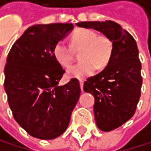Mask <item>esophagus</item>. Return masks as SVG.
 Masks as SVG:
<instances>
[{"mask_svg":"<svg viewBox=\"0 0 151 151\" xmlns=\"http://www.w3.org/2000/svg\"><path fill=\"white\" fill-rule=\"evenodd\" d=\"M79 83H80V88H81V91H83V86H84V81H83V80H80V81H79Z\"/></svg>","mask_w":151,"mask_h":151,"instance_id":"esophagus-1","label":"esophagus"}]
</instances>
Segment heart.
<instances>
[{"label": "heart", "instance_id": "heart-1", "mask_svg": "<svg viewBox=\"0 0 151 151\" xmlns=\"http://www.w3.org/2000/svg\"><path fill=\"white\" fill-rule=\"evenodd\" d=\"M73 48L78 50L80 63L67 70V76L82 79L91 76L98 68H104L109 63L113 53V43L106 35H98L96 32L88 29H77L71 36V47L63 41L56 43L53 56L63 67H68L72 63Z\"/></svg>", "mask_w": 151, "mask_h": 151}]
</instances>
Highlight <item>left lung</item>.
<instances>
[{
  "instance_id": "left-lung-1",
  "label": "left lung",
  "mask_w": 151,
  "mask_h": 151,
  "mask_svg": "<svg viewBox=\"0 0 151 151\" xmlns=\"http://www.w3.org/2000/svg\"><path fill=\"white\" fill-rule=\"evenodd\" d=\"M94 29L111 39L113 53L106 67L84 83V91L94 96L93 111L97 127L110 132L133 117L141 95V63L135 40L111 20L76 23Z\"/></svg>"
}]
</instances>
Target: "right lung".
I'll return each mask as SVG.
<instances>
[{"label":"right lung","instance_id":"add662e5","mask_svg":"<svg viewBox=\"0 0 151 151\" xmlns=\"http://www.w3.org/2000/svg\"><path fill=\"white\" fill-rule=\"evenodd\" d=\"M74 29L72 23L34 25L8 53L4 90L16 122L33 137L50 140L63 134L80 96L76 78L58 86L65 71L53 56L56 43Z\"/></svg>","mask_w":151,"mask_h":151}]
</instances>
